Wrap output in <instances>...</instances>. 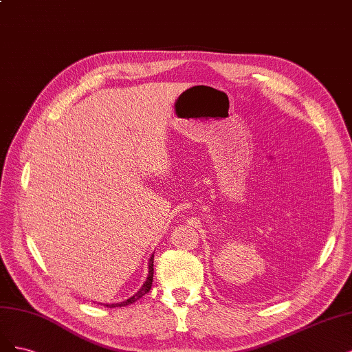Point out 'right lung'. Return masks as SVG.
Wrapping results in <instances>:
<instances>
[{
	"mask_svg": "<svg viewBox=\"0 0 352 352\" xmlns=\"http://www.w3.org/2000/svg\"><path fill=\"white\" fill-rule=\"evenodd\" d=\"M152 282H153V254H152V257L149 258V274H147V278H146V282L143 283L142 285V288L134 294L133 297H130V298H127V300H124V301H121V302H114V304H102V305H105V307H109V309H114V307H126V305H129V304H133V302H135L138 300H140L144 294H147L151 291V288H152Z\"/></svg>",
	"mask_w": 352,
	"mask_h": 352,
	"instance_id": "1",
	"label": "right lung"
}]
</instances>
